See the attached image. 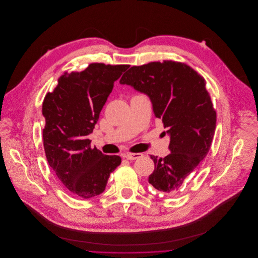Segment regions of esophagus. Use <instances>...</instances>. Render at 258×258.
<instances>
[{
  "instance_id": "34e87169",
  "label": "esophagus",
  "mask_w": 258,
  "mask_h": 258,
  "mask_svg": "<svg viewBox=\"0 0 258 258\" xmlns=\"http://www.w3.org/2000/svg\"><path fill=\"white\" fill-rule=\"evenodd\" d=\"M140 157H141V153H126V154H124V159L129 160V161L137 160Z\"/></svg>"
}]
</instances>
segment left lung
Wrapping results in <instances>:
<instances>
[{
    "label": "left lung",
    "mask_w": 258,
    "mask_h": 258,
    "mask_svg": "<svg viewBox=\"0 0 258 258\" xmlns=\"http://www.w3.org/2000/svg\"><path fill=\"white\" fill-rule=\"evenodd\" d=\"M120 83L149 97L154 116L170 136L171 153L164 159L150 156L154 170L149 184L170 197L179 194L207 157L215 135L217 113L204 78L184 63L164 61L131 67Z\"/></svg>",
    "instance_id": "left-lung-1"
}]
</instances>
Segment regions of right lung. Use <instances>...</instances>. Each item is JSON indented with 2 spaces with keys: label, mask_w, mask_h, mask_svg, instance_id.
<instances>
[{
  "label": "right lung",
  "mask_w": 258,
  "mask_h": 258,
  "mask_svg": "<svg viewBox=\"0 0 258 258\" xmlns=\"http://www.w3.org/2000/svg\"><path fill=\"white\" fill-rule=\"evenodd\" d=\"M128 67L92 63L81 72L65 73L43 99L45 157L75 197L88 199L104 192L111 173L121 164L119 156L91 148L87 135L92 133L114 82Z\"/></svg>",
  "instance_id": "right-lung-1"
}]
</instances>
